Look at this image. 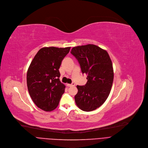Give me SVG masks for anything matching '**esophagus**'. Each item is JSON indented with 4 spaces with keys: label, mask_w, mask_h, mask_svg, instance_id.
Here are the masks:
<instances>
[{
    "label": "esophagus",
    "mask_w": 148,
    "mask_h": 148,
    "mask_svg": "<svg viewBox=\"0 0 148 148\" xmlns=\"http://www.w3.org/2000/svg\"><path fill=\"white\" fill-rule=\"evenodd\" d=\"M75 86V84L72 82V84H67V87H72V86Z\"/></svg>",
    "instance_id": "34e87169"
}]
</instances>
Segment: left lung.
I'll return each instance as SVG.
<instances>
[{
  "label": "left lung",
  "instance_id": "1",
  "mask_svg": "<svg viewBox=\"0 0 148 148\" xmlns=\"http://www.w3.org/2000/svg\"><path fill=\"white\" fill-rule=\"evenodd\" d=\"M70 53L78 60L82 73L87 75L86 85L76 86L75 102L82 111H93L110 95L114 78L111 60L106 51L94 45L74 47Z\"/></svg>",
  "mask_w": 148,
  "mask_h": 148
}]
</instances>
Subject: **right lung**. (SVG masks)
Masks as SVG:
<instances>
[{"label":"right lung","mask_w":148,"mask_h":148,"mask_svg":"<svg viewBox=\"0 0 148 148\" xmlns=\"http://www.w3.org/2000/svg\"><path fill=\"white\" fill-rule=\"evenodd\" d=\"M70 47L41 48L35 56L27 72L28 91L34 103L45 111L57 107L64 93L60 81L59 69Z\"/></svg>","instance_id":"add662e5"}]
</instances>
